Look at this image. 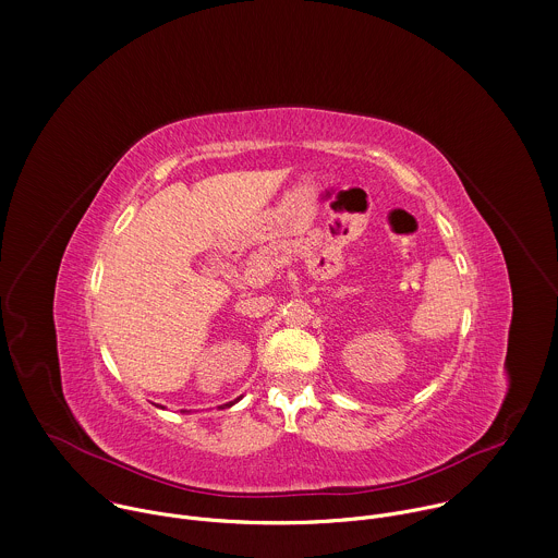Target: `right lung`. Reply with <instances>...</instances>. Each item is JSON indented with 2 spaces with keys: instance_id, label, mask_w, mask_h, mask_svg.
Instances as JSON below:
<instances>
[{
  "instance_id": "add662e5",
  "label": "right lung",
  "mask_w": 558,
  "mask_h": 558,
  "mask_svg": "<svg viewBox=\"0 0 558 558\" xmlns=\"http://www.w3.org/2000/svg\"><path fill=\"white\" fill-rule=\"evenodd\" d=\"M230 405H232V403H230Z\"/></svg>"
}]
</instances>
